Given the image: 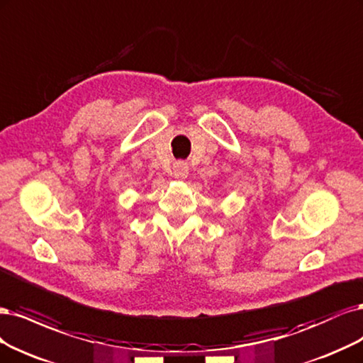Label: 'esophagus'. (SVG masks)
I'll use <instances>...</instances> for the list:
<instances>
[{"mask_svg":"<svg viewBox=\"0 0 363 363\" xmlns=\"http://www.w3.org/2000/svg\"><path fill=\"white\" fill-rule=\"evenodd\" d=\"M173 177L177 179H185L186 177H189V166H186L182 161L177 162V164L173 166Z\"/></svg>","mask_w":363,"mask_h":363,"instance_id":"esophagus-1","label":"esophagus"}]
</instances>
